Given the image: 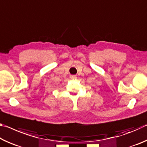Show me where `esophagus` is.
Listing matches in <instances>:
<instances>
[{"label": "esophagus", "instance_id": "esophagus-1", "mask_svg": "<svg viewBox=\"0 0 147 147\" xmlns=\"http://www.w3.org/2000/svg\"><path fill=\"white\" fill-rule=\"evenodd\" d=\"M76 78V77L75 75H71V78L74 79V78Z\"/></svg>", "mask_w": 147, "mask_h": 147}]
</instances>
